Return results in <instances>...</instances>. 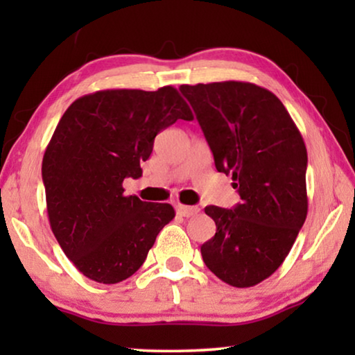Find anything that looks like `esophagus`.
<instances>
[{
    "label": "esophagus",
    "instance_id": "obj_1",
    "mask_svg": "<svg viewBox=\"0 0 355 355\" xmlns=\"http://www.w3.org/2000/svg\"><path fill=\"white\" fill-rule=\"evenodd\" d=\"M199 211H200L199 207H188V205H182V203H178L177 205V213L180 216H183V218H191V216H196Z\"/></svg>",
    "mask_w": 355,
    "mask_h": 355
}]
</instances>
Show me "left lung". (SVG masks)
I'll list each match as a JSON object with an SVG mask.
<instances>
[{
  "label": "left lung",
  "mask_w": 355,
  "mask_h": 355,
  "mask_svg": "<svg viewBox=\"0 0 355 355\" xmlns=\"http://www.w3.org/2000/svg\"><path fill=\"white\" fill-rule=\"evenodd\" d=\"M214 156L241 203L207 207L216 235L202 244L207 268L236 288L260 284L290 254L307 218V148L284 103L243 81L183 84Z\"/></svg>",
  "instance_id": "obj_1"
}]
</instances>
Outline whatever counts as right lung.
Segmentation results:
<instances>
[{"instance_id":"right-lung-1","label":"right lung","mask_w":355,"mask_h":355,"mask_svg":"<svg viewBox=\"0 0 355 355\" xmlns=\"http://www.w3.org/2000/svg\"><path fill=\"white\" fill-rule=\"evenodd\" d=\"M178 119L194 116L177 89L164 86L84 95L59 120L42 161L48 219L64 254L91 280L131 277L175 216L169 203L125 196L122 183L142 175L156 135Z\"/></svg>"}]
</instances>
